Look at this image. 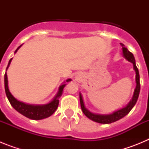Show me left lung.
Segmentation results:
<instances>
[{
    "mask_svg": "<svg viewBox=\"0 0 149 149\" xmlns=\"http://www.w3.org/2000/svg\"><path fill=\"white\" fill-rule=\"evenodd\" d=\"M121 45L122 46V54H123V56L127 61L131 63L134 65V69L135 72H136V88L134 89V95H133V97L131 101H130V102L123 108L116 110L113 113L110 114H96L89 111L88 109L86 108L85 104H84V99H83V96L81 93H80V101H81V106L83 113L89 119L94 121L95 122H98V123L110 124L122 119L123 117L127 115L129 113V112L132 110L134 105L136 104L138 97H139V91H140V84H139V74L137 67L136 65V61H135V59H134L133 54L127 50V48L125 47L123 44H121Z\"/></svg>",
    "mask_w": 149,
    "mask_h": 149,
    "instance_id": "1",
    "label": "left lung"
}]
</instances>
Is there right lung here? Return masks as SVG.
Here are the masks:
<instances>
[{"mask_svg":"<svg viewBox=\"0 0 149 149\" xmlns=\"http://www.w3.org/2000/svg\"><path fill=\"white\" fill-rule=\"evenodd\" d=\"M20 45L15 50V54L16 53L18 50L22 47ZM13 58H11L9 61L8 65L6 67V73L4 75V86H5V92H6V97H7L8 100L10 101V104L13 106V107L15 109V110L20 113L24 116L27 117L30 119H33V120H40V119H45L48 117L51 116L52 114L56 111V110L58 107L59 105V98L60 96L63 94V88L65 87L66 84L64 83L62 84L61 86L59 87L58 93L56 95L54 99L51 101H50L49 103L45 104H30L24 103L22 101H18L16 98L11 94L9 89V86H8V79H7V74H6V71H7L8 68L10 66V63H11ZM72 81V79H68L66 80V82H69Z\"/></svg>","mask_w":149,"mask_h":149,"instance_id":"right-lung-1","label":"right lung"}]
</instances>
